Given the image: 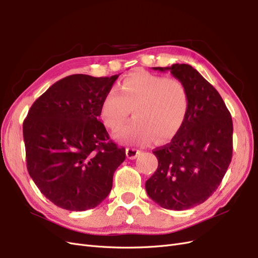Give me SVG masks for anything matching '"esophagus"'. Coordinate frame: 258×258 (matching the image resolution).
Returning a JSON list of instances; mask_svg holds the SVG:
<instances>
[{"label":"esophagus","mask_w":258,"mask_h":258,"mask_svg":"<svg viewBox=\"0 0 258 258\" xmlns=\"http://www.w3.org/2000/svg\"><path fill=\"white\" fill-rule=\"evenodd\" d=\"M140 153L141 152L137 150V148H127L126 150V155L129 159H136Z\"/></svg>","instance_id":"1"}]
</instances>
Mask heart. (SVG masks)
<instances>
[{
  "label": "heart",
  "instance_id": "1",
  "mask_svg": "<svg viewBox=\"0 0 258 258\" xmlns=\"http://www.w3.org/2000/svg\"><path fill=\"white\" fill-rule=\"evenodd\" d=\"M188 110L189 96L181 81L138 71L120 83L119 92L112 89L106 93L100 115L106 127L117 130L134 111L136 119L117 134V139L145 145L154 138L163 142L177 135Z\"/></svg>",
  "mask_w": 258,
  "mask_h": 258
}]
</instances>
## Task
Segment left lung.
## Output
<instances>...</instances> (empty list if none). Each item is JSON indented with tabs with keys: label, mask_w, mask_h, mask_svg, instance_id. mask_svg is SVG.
<instances>
[{
	"label": "left lung",
	"mask_w": 258,
	"mask_h": 258,
	"mask_svg": "<svg viewBox=\"0 0 258 258\" xmlns=\"http://www.w3.org/2000/svg\"><path fill=\"white\" fill-rule=\"evenodd\" d=\"M170 71L189 96L183 127L165 146L153 152L158 168L145 189L161 208L182 211L196 207L220 186L232 157V119L220 93L189 64L153 68Z\"/></svg>",
	"instance_id": "obj_1"
}]
</instances>
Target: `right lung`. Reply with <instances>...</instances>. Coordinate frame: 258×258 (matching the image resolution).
<instances>
[{
  "label": "right lung",
  "mask_w": 258,
  "mask_h": 258,
  "mask_svg": "<svg viewBox=\"0 0 258 258\" xmlns=\"http://www.w3.org/2000/svg\"><path fill=\"white\" fill-rule=\"evenodd\" d=\"M118 76H67L35 100L23 121L28 172L59 208L93 209L112 189L126 150L110 140L98 117Z\"/></svg>",
  "instance_id": "obj_1"
}]
</instances>
